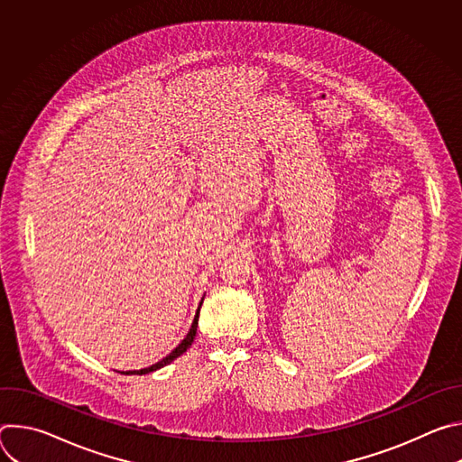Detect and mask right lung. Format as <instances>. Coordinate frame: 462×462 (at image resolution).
<instances>
[{"label": "right lung", "mask_w": 462, "mask_h": 462, "mask_svg": "<svg viewBox=\"0 0 462 462\" xmlns=\"http://www.w3.org/2000/svg\"><path fill=\"white\" fill-rule=\"evenodd\" d=\"M203 303V301H201ZM199 310H201V307L197 309V312H195V318H193V323H191V327H189V331H188V335L184 337V340L166 356V358H162L161 362H157V364H153V365H150V367H146V369H141V371H127L125 374H146V373H152V371H157V369H161V367H164V365H168V364H171L177 356H180L182 353H186V349L191 346V342H193V338H195V333H197V321H199Z\"/></svg>", "instance_id": "1"}]
</instances>
